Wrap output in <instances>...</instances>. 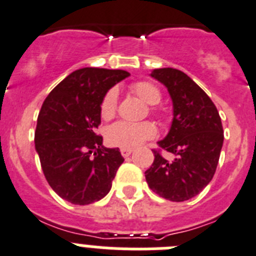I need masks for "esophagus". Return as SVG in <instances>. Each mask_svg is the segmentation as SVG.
Listing matches in <instances>:
<instances>
[{"label": "esophagus", "instance_id": "34e87169", "mask_svg": "<svg viewBox=\"0 0 256 256\" xmlns=\"http://www.w3.org/2000/svg\"><path fill=\"white\" fill-rule=\"evenodd\" d=\"M131 153H132V150H131V148H121V154L124 156V157H128Z\"/></svg>", "mask_w": 256, "mask_h": 256}]
</instances>
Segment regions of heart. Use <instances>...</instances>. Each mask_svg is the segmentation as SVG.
Wrapping results in <instances>:
<instances>
[{
  "label": "heart",
  "instance_id": "1",
  "mask_svg": "<svg viewBox=\"0 0 256 256\" xmlns=\"http://www.w3.org/2000/svg\"><path fill=\"white\" fill-rule=\"evenodd\" d=\"M130 90L144 103L150 104V106H156L161 102V91L150 82H135L130 86ZM117 98H118V92L116 88H110L103 98L100 114L104 120L112 118L116 114ZM156 132H157V128L152 122L146 121L139 122V124H130V122L120 121L106 128V138L110 146H121V148H135V146H140L143 142L152 139Z\"/></svg>",
  "mask_w": 256,
  "mask_h": 256
}]
</instances>
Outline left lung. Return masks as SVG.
Wrapping results in <instances>:
<instances>
[{"label": "left lung", "mask_w": 256, "mask_h": 256, "mask_svg": "<svg viewBox=\"0 0 256 256\" xmlns=\"http://www.w3.org/2000/svg\"><path fill=\"white\" fill-rule=\"evenodd\" d=\"M150 77L168 88L172 102L170 130L158 144L174 160L168 161L153 150L154 161L146 171V180L162 198L186 201L215 174L224 140L220 116L205 91L182 70L158 68Z\"/></svg>", "instance_id": "1"}]
</instances>
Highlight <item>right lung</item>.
<instances>
[{
	"label": "right lung",
	"instance_id": "1",
	"mask_svg": "<svg viewBox=\"0 0 256 256\" xmlns=\"http://www.w3.org/2000/svg\"><path fill=\"white\" fill-rule=\"evenodd\" d=\"M128 76L122 70L81 68L66 76L42 104L36 152L51 188L73 205H88L108 194L124 162L118 148H106L95 130L103 98Z\"/></svg>",
	"mask_w": 256,
	"mask_h": 256
}]
</instances>
